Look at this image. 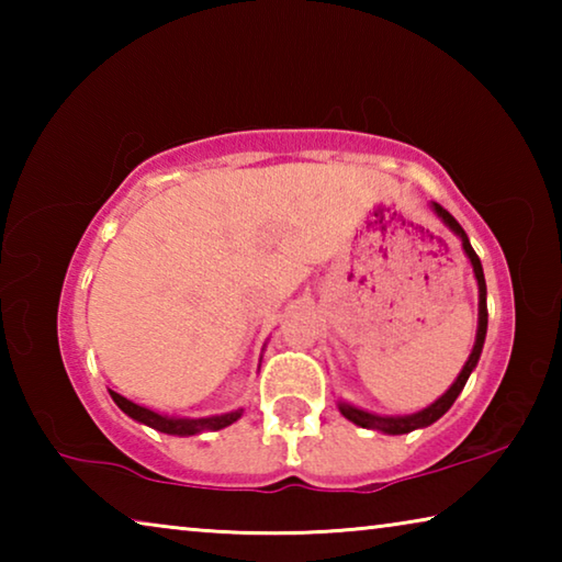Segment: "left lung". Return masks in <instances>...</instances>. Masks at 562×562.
<instances>
[{
    "mask_svg": "<svg viewBox=\"0 0 562 562\" xmlns=\"http://www.w3.org/2000/svg\"><path fill=\"white\" fill-rule=\"evenodd\" d=\"M434 211L436 215L441 217V221L451 227V231L461 237L463 243V250L469 255V260L473 265V272H475V280H479V331H475V345L469 361H465L461 374L456 376V382L451 384L449 392H446L441 398H436L431 406H426L424 412L412 414V416H376V414H369V412H361V408H355L349 404H339V412L345 414L349 422H355L361 429H376V431H384V434H408L414 429H424V426L434 424L436 418H441L446 412H449L451 404L456 402V396L463 392L465 382H469V376L473 372V367L479 364V357H481V349H483V339H486V329H488V307H486V278H483V268H481V260L479 255L469 243V237H465L463 227L459 225V221L449 213L443 211L439 203H434Z\"/></svg>",
    "mask_w": 562,
    "mask_h": 562,
    "instance_id": "obj_1",
    "label": "left lung"
}]
</instances>
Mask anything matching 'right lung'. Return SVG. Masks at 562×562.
Returning a JSON list of instances; mask_svg holds the SVG:
<instances>
[{
  "label": "right lung",
  "instance_id": "obj_1",
  "mask_svg": "<svg viewBox=\"0 0 562 562\" xmlns=\"http://www.w3.org/2000/svg\"><path fill=\"white\" fill-rule=\"evenodd\" d=\"M113 402L119 404V408L123 414H128L131 418H136V422L150 426V429L156 431H164V434H173V436H193V434H201V431H217V429H225V426H231L233 422L240 418L243 412H231V414H223V416H211V418H168V416H160L156 412H150L146 406H138L128 402V398H123L121 394L111 392Z\"/></svg>",
  "mask_w": 562,
  "mask_h": 562
}]
</instances>
